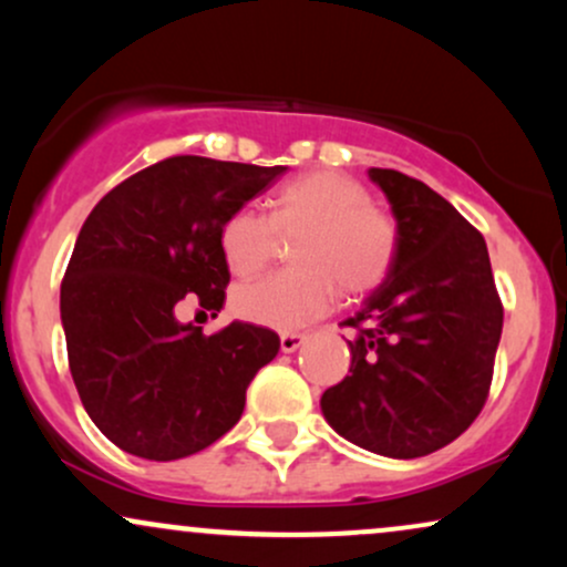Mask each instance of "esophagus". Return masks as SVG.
<instances>
[{
  "instance_id": "obj_1",
  "label": "esophagus",
  "mask_w": 567,
  "mask_h": 567,
  "mask_svg": "<svg viewBox=\"0 0 567 567\" xmlns=\"http://www.w3.org/2000/svg\"><path fill=\"white\" fill-rule=\"evenodd\" d=\"M306 341V336L301 333H282L279 336V349H282V354H292L296 349H301Z\"/></svg>"
}]
</instances>
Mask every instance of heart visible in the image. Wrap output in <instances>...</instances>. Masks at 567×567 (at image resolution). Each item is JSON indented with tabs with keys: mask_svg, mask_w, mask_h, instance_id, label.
Returning a JSON list of instances; mask_svg holds the SVG:
<instances>
[{
	"mask_svg": "<svg viewBox=\"0 0 567 567\" xmlns=\"http://www.w3.org/2000/svg\"><path fill=\"white\" fill-rule=\"evenodd\" d=\"M292 243L296 269L234 290V315L271 330H296L333 301L368 296L386 279L396 256L392 218L370 205L360 181L336 171L292 178L271 199V216L239 207L220 229V252L231 275L252 277Z\"/></svg>",
	"mask_w": 567,
	"mask_h": 567,
	"instance_id": "b5f03b06",
	"label": "heart"
}]
</instances>
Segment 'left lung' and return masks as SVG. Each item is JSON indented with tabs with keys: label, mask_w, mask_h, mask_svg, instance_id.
<instances>
[{
	"label": "left lung",
	"mask_w": 567,
	"mask_h": 567,
	"mask_svg": "<svg viewBox=\"0 0 567 567\" xmlns=\"http://www.w3.org/2000/svg\"><path fill=\"white\" fill-rule=\"evenodd\" d=\"M396 224L383 282L349 317V375L322 394L343 440L386 458L429 455L464 434L485 405L501 309L483 234L421 181L370 167Z\"/></svg>",
	"instance_id": "1"
}]
</instances>
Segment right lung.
Listing matches in <instances>:
<instances>
[{"instance_id":"right-lung-1","label":"right lung","mask_w":567,"mask_h":567,"mask_svg":"<svg viewBox=\"0 0 567 567\" xmlns=\"http://www.w3.org/2000/svg\"><path fill=\"white\" fill-rule=\"evenodd\" d=\"M288 167L171 157L130 175L84 220L61 285L69 368L93 424L130 455L175 461L237 424L279 336L231 322L205 336L175 309H224L226 218Z\"/></svg>"}]
</instances>
